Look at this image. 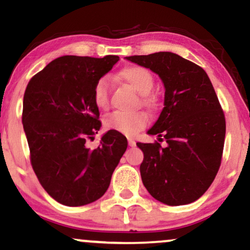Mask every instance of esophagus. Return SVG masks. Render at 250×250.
I'll return each instance as SVG.
<instances>
[{
    "mask_svg": "<svg viewBox=\"0 0 250 250\" xmlns=\"http://www.w3.org/2000/svg\"><path fill=\"white\" fill-rule=\"evenodd\" d=\"M128 144L129 146H136V142H135L133 138H128Z\"/></svg>",
    "mask_w": 250,
    "mask_h": 250,
    "instance_id": "esophagus-1",
    "label": "esophagus"
}]
</instances>
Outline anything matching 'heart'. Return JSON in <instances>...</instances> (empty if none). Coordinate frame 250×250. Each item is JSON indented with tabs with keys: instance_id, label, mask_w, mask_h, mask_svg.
Returning a JSON list of instances; mask_svg holds the SVG:
<instances>
[{
	"instance_id": "b5f03b06",
	"label": "heart",
	"mask_w": 250,
	"mask_h": 250,
	"mask_svg": "<svg viewBox=\"0 0 250 250\" xmlns=\"http://www.w3.org/2000/svg\"><path fill=\"white\" fill-rule=\"evenodd\" d=\"M119 78L130 85L141 94L140 102L149 109H155L157 106L155 96L150 94L154 87V76L148 68L143 66L131 65L122 68L117 73ZM93 101L99 109H107L109 106V83L106 77L96 80L93 87ZM148 117L142 112L121 113L115 112L104 117V125L108 130H115L125 135H135L146 125Z\"/></svg>"
}]
</instances>
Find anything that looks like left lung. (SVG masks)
<instances>
[{"label":"left lung","instance_id":"obj_1","mask_svg":"<svg viewBox=\"0 0 250 250\" xmlns=\"http://www.w3.org/2000/svg\"><path fill=\"white\" fill-rule=\"evenodd\" d=\"M157 73L165 87L164 108L148 134L160 144L137 143L144 158L143 185L170 206L193 203L207 191L221 164L226 120L206 72L172 52L125 57Z\"/></svg>","mask_w":250,"mask_h":250}]
</instances>
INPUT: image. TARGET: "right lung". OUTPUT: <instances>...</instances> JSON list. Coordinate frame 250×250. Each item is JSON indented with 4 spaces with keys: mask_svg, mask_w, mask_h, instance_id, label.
Instances as JSON below:
<instances>
[{
    "mask_svg": "<svg viewBox=\"0 0 250 250\" xmlns=\"http://www.w3.org/2000/svg\"><path fill=\"white\" fill-rule=\"evenodd\" d=\"M119 59L59 57L26 86L22 122L30 162L44 190L62 205L83 206L101 198L128 146L115 130L104 134L98 148L86 146L101 127L93 87Z\"/></svg>",
    "mask_w": 250,
    "mask_h": 250,
    "instance_id": "obj_1",
    "label": "right lung"
}]
</instances>
